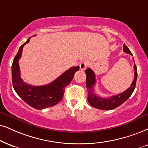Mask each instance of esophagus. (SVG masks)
I'll return each mask as SVG.
<instances>
[{
	"label": "esophagus",
	"mask_w": 148,
	"mask_h": 148,
	"mask_svg": "<svg viewBox=\"0 0 148 148\" xmlns=\"http://www.w3.org/2000/svg\"><path fill=\"white\" fill-rule=\"evenodd\" d=\"M89 65V62L87 61H84L83 62H81L80 63L79 66H80V69L81 70H85L86 68H87V66Z\"/></svg>",
	"instance_id": "esophagus-1"
}]
</instances>
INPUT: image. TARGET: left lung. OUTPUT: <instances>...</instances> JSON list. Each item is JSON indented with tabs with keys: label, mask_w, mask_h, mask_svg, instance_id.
<instances>
[{
	"label": "left lung",
	"mask_w": 148,
	"mask_h": 148,
	"mask_svg": "<svg viewBox=\"0 0 148 148\" xmlns=\"http://www.w3.org/2000/svg\"><path fill=\"white\" fill-rule=\"evenodd\" d=\"M124 48V52L126 53L130 54V55L132 56V54L128 48L126 46V44L123 45ZM134 60V59H133ZM134 77L132 83L130 85V87L126 89V91L123 93H119V94L115 95V96H111L108 98H103L100 96H96L94 93V90H93V87L96 83V75L94 72L90 68H88L85 70L86 73V86L87 88L88 92V102L91 104V106L94 108H98L101 110H111L114 108L118 107L121 104H122L124 102L129 98V97L132 95L134 90V88L136 86V78H137V69L136 66L134 63Z\"/></svg>",
	"instance_id": "left-lung-1"
}]
</instances>
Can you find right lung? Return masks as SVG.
<instances>
[{"instance_id": "obj_1", "label": "right lung", "mask_w": 148, "mask_h": 148, "mask_svg": "<svg viewBox=\"0 0 148 148\" xmlns=\"http://www.w3.org/2000/svg\"><path fill=\"white\" fill-rule=\"evenodd\" d=\"M30 38L22 44L13 61L12 83L17 94L26 103L36 109H44L55 106L62 100L65 87L72 81L76 72L79 70V66L72 67L63 73L60 76L50 84L42 86L28 85L20 76L19 59L22 56L24 46L29 42Z\"/></svg>"}]
</instances>
